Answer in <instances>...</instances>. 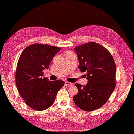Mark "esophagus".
I'll list each match as a JSON object with an SVG mask.
<instances>
[{
  "label": "esophagus",
  "mask_w": 134,
  "mask_h": 134,
  "mask_svg": "<svg viewBox=\"0 0 134 134\" xmlns=\"http://www.w3.org/2000/svg\"><path fill=\"white\" fill-rule=\"evenodd\" d=\"M72 85L71 83H70V82H69L67 81H65L64 82V85L65 86H71V85Z\"/></svg>",
  "instance_id": "esophagus-1"
}]
</instances>
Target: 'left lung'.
I'll use <instances>...</instances> for the list:
<instances>
[{
  "label": "left lung",
  "mask_w": 134,
  "mask_h": 134,
  "mask_svg": "<svg viewBox=\"0 0 134 134\" xmlns=\"http://www.w3.org/2000/svg\"><path fill=\"white\" fill-rule=\"evenodd\" d=\"M82 72H86L88 83H79L77 94L74 96L75 105L85 111H93L104 105L116 86V64L107 48L95 42L74 48Z\"/></svg>",
  "instance_id": "1"
}]
</instances>
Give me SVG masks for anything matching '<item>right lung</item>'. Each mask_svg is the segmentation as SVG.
<instances>
[{
  "label": "right lung",
  "instance_id": "1",
  "mask_svg": "<svg viewBox=\"0 0 134 134\" xmlns=\"http://www.w3.org/2000/svg\"><path fill=\"white\" fill-rule=\"evenodd\" d=\"M59 47L47 44L30 45L20 55L16 65L15 82L20 95L28 106L41 111L52 105L64 81H51L43 77V70L49 68Z\"/></svg>",
  "mask_w": 134,
  "mask_h": 134
}]
</instances>
